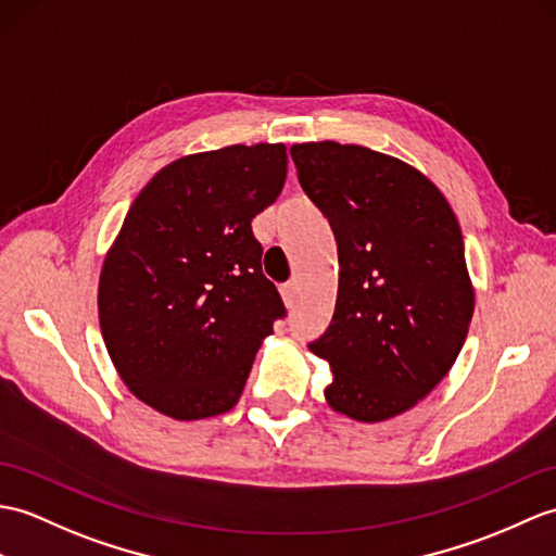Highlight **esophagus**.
<instances>
[{
    "instance_id": "obj_1",
    "label": "esophagus",
    "mask_w": 556,
    "mask_h": 556,
    "mask_svg": "<svg viewBox=\"0 0 556 556\" xmlns=\"http://www.w3.org/2000/svg\"><path fill=\"white\" fill-rule=\"evenodd\" d=\"M279 293H281L283 303H287V305H293V299H295V283H293V281L281 283V287H279Z\"/></svg>"
}]
</instances>
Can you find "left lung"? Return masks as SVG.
I'll return each instance as SVG.
<instances>
[{"mask_svg": "<svg viewBox=\"0 0 556 556\" xmlns=\"http://www.w3.org/2000/svg\"><path fill=\"white\" fill-rule=\"evenodd\" d=\"M301 187L339 247V295L325 337L327 405L355 421L403 415L462 351L473 287L457 217L409 163L339 141L293 144Z\"/></svg>", "mask_w": 556, "mask_h": 556, "instance_id": "8db88e82", "label": "left lung"}]
</instances>
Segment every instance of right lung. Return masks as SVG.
<instances>
[{
    "mask_svg": "<svg viewBox=\"0 0 556 556\" xmlns=\"http://www.w3.org/2000/svg\"><path fill=\"white\" fill-rule=\"evenodd\" d=\"M287 147L189 153L149 179L99 275L111 363L141 403L177 421L237 405L283 303L251 219L287 179Z\"/></svg>",
    "mask_w": 556,
    "mask_h": 556,
    "instance_id": "right-lung-1",
    "label": "right lung"
}]
</instances>
